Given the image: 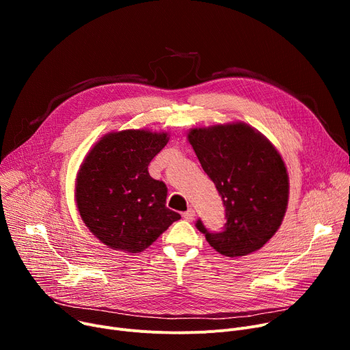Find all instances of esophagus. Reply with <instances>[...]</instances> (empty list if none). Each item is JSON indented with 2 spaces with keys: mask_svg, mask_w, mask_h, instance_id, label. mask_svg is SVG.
I'll use <instances>...</instances> for the list:
<instances>
[{
  "mask_svg": "<svg viewBox=\"0 0 350 350\" xmlns=\"http://www.w3.org/2000/svg\"><path fill=\"white\" fill-rule=\"evenodd\" d=\"M183 217H185V218L187 219V221H193L194 217H196V211H194L193 208H189L187 211L183 213Z\"/></svg>",
  "mask_w": 350,
  "mask_h": 350,
  "instance_id": "34e87169",
  "label": "esophagus"
}]
</instances>
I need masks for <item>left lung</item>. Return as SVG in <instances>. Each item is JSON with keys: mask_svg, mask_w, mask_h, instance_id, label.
<instances>
[{"mask_svg": "<svg viewBox=\"0 0 350 350\" xmlns=\"http://www.w3.org/2000/svg\"><path fill=\"white\" fill-rule=\"evenodd\" d=\"M189 142L223 198L227 219L219 232L201 219L196 227L226 256L260 250L278 231L288 206L289 180L281 154L245 123L193 129Z\"/></svg>", "mask_w": 350, "mask_h": 350, "instance_id": "obj_1", "label": "left lung"}]
</instances>
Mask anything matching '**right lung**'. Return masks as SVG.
<instances>
[{"instance_id": "add662e5", "label": "right lung", "mask_w": 350, "mask_h": 350, "mask_svg": "<svg viewBox=\"0 0 350 350\" xmlns=\"http://www.w3.org/2000/svg\"><path fill=\"white\" fill-rule=\"evenodd\" d=\"M167 142V133L113 132L85 157L77 206L90 232L112 250L142 252L180 219L165 207L167 187L147 170Z\"/></svg>"}]
</instances>
